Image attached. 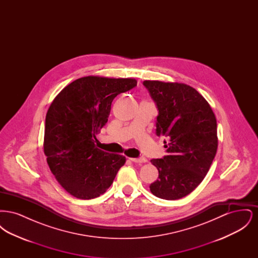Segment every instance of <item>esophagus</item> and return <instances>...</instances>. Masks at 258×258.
I'll return each instance as SVG.
<instances>
[{
	"label": "esophagus",
	"mask_w": 258,
	"mask_h": 258,
	"mask_svg": "<svg viewBox=\"0 0 258 258\" xmlns=\"http://www.w3.org/2000/svg\"><path fill=\"white\" fill-rule=\"evenodd\" d=\"M130 160L134 161V162H137V163H142V162H146L147 161V160L144 159V158H139V159H137V158H130Z\"/></svg>",
	"instance_id": "obj_1"
}]
</instances>
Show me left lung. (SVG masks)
Instances as JSON below:
<instances>
[{"instance_id":"obj_1","label":"left lung","mask_w":258,"mask_h":258,"mask_svg":"<svg viewBox=\"0 0 258 258\" xmlns=\"http://www.w3.org/2000/svg\"><path fill=\"white\" fill-rule=\"evenodd\" d=\"M159 115L157 135L165 136L167 156L151 162L159 179L151 192L166 200L189 195L205 178L218 149L217 119L208 101L184 83L145 80Z\"/></svg>"}]
</instances>
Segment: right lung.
Segmentation results:
<instances>
[{
    "label": "right lung",
    "instance_id": "obj_1",
    "mask_svg": "<svg viewBox=\"0 0 258 258\" xmlns=\"http://www.w3.org/2000/svg\"><path fill=\"white\" fill-rule=\"evenodd\" d=\"M135 78L89 75L64 87L46 113L43 151L50 170L73 197L92 199L113 183L125 157L96 147L111 103L136 86Z\"/></svg>",
    "mask_w": 258,
    "mask_h": 258
}]
</instances>
